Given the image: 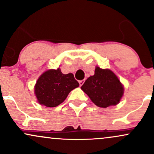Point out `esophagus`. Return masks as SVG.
I'll use <instances>...</instances> for the list:
<instances>
[{
  "mask_svg": "<svg viewBox=\"0 0 154 154\" xmlns=\"http://www.w3.org/2000/svg\"><path fill=\"white\" fill-rule=\"evenodd\" d=\"M84 82H85V80H80V81H79V85H80V86H82V85H83V83H84Z\"/></svg>",
  "mask_w": 154,
  "mask_h": 154,
  "instance_id": "1",
  "label": "esophagus"
}]
</instances>
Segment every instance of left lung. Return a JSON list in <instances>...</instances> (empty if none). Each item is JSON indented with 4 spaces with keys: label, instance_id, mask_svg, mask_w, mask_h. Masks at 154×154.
Instances as JSON below:
<instances>
[{
    "label": "left lung",
    "instance_id": "left-lung-1",
    "mask_svg": "<svg viewBox=\"0 0 154 154\" xmlns=\"http://www.w3.org/2000/svg\"><path fill=\"white\" fill-rule=\"evenodd\" d=\"M93 103L100 108L116 106L124 95V85L114 72L96 66L94 75L86 79L81 87Z\"/></svg>",
    "mask_w": 154,
    "mask_h": 154
}]
</instances>
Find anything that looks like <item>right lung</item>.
<instances>
[{
    "mask_svg": "<svg viewBox=\"0 0 154 154\" xmlns=\"http://www.w3.org/2000/svg\"><path fill=\"white\" fill-rule=\"evenodd\" d=\"M79 86L73 74L64 75L59 67L57 69H51L44 72L37 80L34 92L40 105L56 107L64 101L72 90Z\"/></svg>",
    "mask_w": 154,
    "mask_h": 154,
    "instance_id": "right-lung-1",
    "label": "right lung"
}]
</instances>
